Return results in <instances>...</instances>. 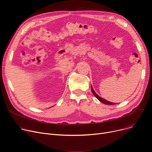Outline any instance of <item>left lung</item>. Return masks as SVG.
<instances>
[{
	"instance_id": "left-lung-1",
	"label": "left lung",
	"mask_w": 152,
	"mask_h": 152,
	"mask_svg": "<svg viewBox=\"0 0 152 152\" xmlns=\"http://www.w3.org/2000/svg\"><path fill=\"white\" fill-rule=\"evenodd\" d=\"M91 90H92V93H93V94L95 95V97H96L99 101H100L102 103H104V104H106V105H115V104H116V103H112V102H108V101H107V100H106L105 99H103V98H102V97H99V95L95 92V91H94V89H93V88H92V87L91 86Z\"/></svg>"
}]
</instances>
